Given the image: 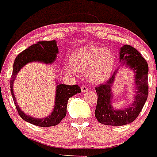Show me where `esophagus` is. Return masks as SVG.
<instances>
[{
  "instance_id": "obj_1",
  "label": "esophagus",
  "mask_w": 157,
  "mask_h": 157,
  "mask_svg": "<svg viewBox=\"0 0 157 157\" xmlns=\"http://www.w3.org/2000/svg\"><path fill=\"white\" fill-rule=\"evenodd\" d=\"M81 91H82V93H85V92H87L88 90H89V89H88V87L86 86V85H81Z\"/></svg>"
}]
</instances>
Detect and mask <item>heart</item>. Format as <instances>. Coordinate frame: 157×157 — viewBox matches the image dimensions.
Listing matches in <instances>:
<instances>
[{"label":"heart","instance_id":"b5f03b06","mask_svg":"<svg viewBox=\"0 0 157 157\" xmlns=\"http://www.w3.org/2000/svg\"><path fill=\"white\" fill-rule=\"evenodd\" d=\"M114 65V55L110 50L101 46H83L72 55L68 72L86 71L91 82L102 83L109 78Z\"/></svg>","mask_w":157,"mask_h":157}]
</instances>
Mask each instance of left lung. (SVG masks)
I'll list each match as a JSON object with an SVG mask.
<instances>
[{"label": "left lung", "mask_w": 157, "mask_h": 157, "mask_svg": "<svg viewBox=\"0 0 157 157\" xmlns=\"http://www.w3.org/2000/svg\"><path fill=\"white\" fill-rule=\"evenodd\" d=\"M120 66L129 67L134 73L135 98L131 105L116 109L112 105V87L118 72L116 70L106 83L95 88L98 102L95 117L99 123L109 126H123L132 123L140 114L148 95V65L140 52L130 45H123L119 50ZM119 66V67H120Z\"/></svg>", "instance_id": "1"}]
</instances>
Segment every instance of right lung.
<instances>
[{
    "label": "right lung",
    "mask_w": 157,
    "mask_h": 157,
    "mask_svg": "<svg viewBox=\"0 0 157 157\" xmlns=\"http://www.w3.org/2000/svg\"><path fill=\"white\" fill-rule=\"evenodd\" d=\"M58 53L59 50L56 40L38 42L21 52L16 57L13 63L12 77L10 80V91L14 101L15 106L19 115L21 116V118L23 120L35 126L52 127L59 124L66 116L68 99L75 94L81 92V88L77 85H67L63 84H57L54 109L51 114L43 118H33L31 116L25 114L16 102V98L13 88V82L16 79L17 74L18 73L21 68H22L25 64L31 62H40L47 64L52 63L56 60Z\"/></svg>",
    "instance_id": "1"
}]
</instances>
